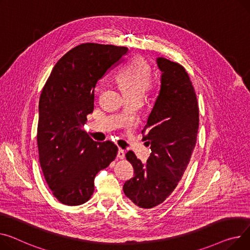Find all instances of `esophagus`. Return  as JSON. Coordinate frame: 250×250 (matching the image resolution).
<instances>
[{
  "instance_id": "1",
  "label": "esophagus",
  "mask_w": 250,
  "mask_h": 250,
  "mask_svg": "<svg viewBox=\"0 0 250 250\" xmlns=\"http://www.w3.org/2000/svg\"><path fill=\"white\" fill-rule=\"evenodd\" d=\"M125 149L119 148V151H118V157H119L120 159H124V158H125Z\"/></svg>"
}]
</instances>
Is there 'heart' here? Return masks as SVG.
Masks as SVG:
<instances>
[{
  "mask_svg": "<svg viewBox=\"0 0 250 250\" xmlns=\"http://www.w3.org/2000/svg\"><path fill=\"white\" fill-rule=\"evenodd\" d=\"M151 67L142 58L128 62L118 75V81L127 97L141 96L152 86Z\"/></svg>",
  "mask_w": 250,
  "mask_h": 250,
  "instance_id": "b5f03b06",
  "label": "heart"
}]
</instances>
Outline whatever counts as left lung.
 <instances>
[{
	"mask_svg": "<svg viewBox=\"0 0 250 250\" xmlns=\"http://www.w3.org/2000/svg\"><path fill=\"white\" fill-rule=\"evenodd\" d=\"M161 87L155 105L142 130L151 146L143 164L131 151L125 154L134 167V177L124 192L140 208L149 209L167 199L187 169L199 127L197 97L188 73L182 65L158 57Z\"/></svg>",
	"mask_w": 250,
	"mask_h": 250,
	"instance_id": "1",
	"label": "left lung"
}]
</instances>
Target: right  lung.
Here are the masks:
<instances>
[{
    "label": "right lung",
    "mask_w": 250,
    "mask_h": 250,
    "mask_svg": "<svg viewBox=\"0 0 250 250\" xmlns=\"http://www.w3.org/2000/svg\"><path fill=\"white\" fill-rule=\"evenodd\" d=\"M126 52V47L80 44L59 59L42 89L37 129L39 161L49 188L65 205L88 201L96 174L118 154L113 143L94 142L83 125L93 111L98 79Z\"/></svg>",
    "instance_id": "obj_1"
}]
</instances>
